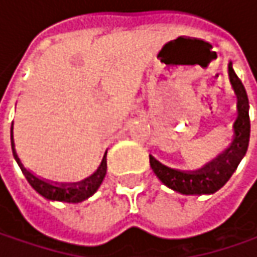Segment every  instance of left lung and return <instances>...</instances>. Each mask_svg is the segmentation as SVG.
Listing matches in <instances>:
<instances>
[{
  "label": "left lung",
  "mask_w": 257,
  "mask_h": 257,
  "mask_svg": "<svg viewBox=\"0 0 257 257\" xmlns=\"http://www.w3.org/2000/svg\"><path fill=\"white\" fill-rule=\"evenodd\" d=\"M229 81L236 96V119L233 122V137L230 144L208 164L195 171H182L161 164L149 155V164L158 179L182 195H212L220 189L236 171L237 165L246 155L250 139L249 98L243 82L234 72L233 62L227 65Z\"/></svg>",
  "instance_id": "left-lung-1"
}]
</instances>
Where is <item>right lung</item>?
I'll return each instance as SVG.
<instances>
[{
	"label": "right lung",
	"mask_w": 257,
	"mask_h": 257,
	"mask_svg": "<svg viewBox=\"0 0 257 257\" xmlns=\"http://www.w3.org/2000/svg\"><path fill=\"white\" fill-rule=\"evenodd\" d=\"M11 148H13V155L15 162L18 164L20 169L23 171L25 179L31 185L32 189L37 190V193H40L42 198L48 200L67 202V203L82 202V200L91 198L98 190L105 175H106V152H105L98 169L92 175H89L88 178L81 179V181L54 182L37 176L28 168H25V165L23 164V161L20 159V156L17 154L15 142H14V122L11 123Z\"/></svg>",
	"instance_id": "1"
}]
</instances>
